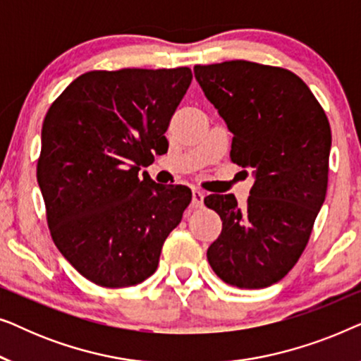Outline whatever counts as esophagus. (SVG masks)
I'll return each mask as SVG.
<instances>
[{"label": "esophagus", "mask_w": 361, "mask_h": 361, "mask_svg": "<svg viewBox=\"0 0 361 361\" xmlns=\"http://www.w3.org/2000/svg\"><path fill=\"white\" fill-rule=\"evenodd\" d=\"M204 192L200 189H194L192 190V205L195 207V209H200L202 205H204Z\"/></svg>", "instance_id": "obj_1"}]
</instances>
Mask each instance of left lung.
Listing matches in <instances>:
<instances>
[{
    "label": "left lung",
    "mask_w": 361,
    "mask_h": 361,
    "mask_svg": "<svg viewBox=\"0 0 361 361\" xmlns=\"http://www.w3.org/2000/svg\"><path fill=\"white\" fill-rule=\"evenodd\" d=\"M197 82L233 133L230 159L251 167L245 207L233 194L204 202L221 219L207 259L241 289L278 283L307 246L325 200L332 133L317 98L290 71L248 61L195 66Z\"/></svg>",
    "instance_id": "obj_1"
}]
</instances>
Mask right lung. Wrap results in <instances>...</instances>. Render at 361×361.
<instances>
[{
  "mask_svg": "<svg viewBox=\"0 0 361 361\" xmlns=\"http://www.w3.org/2000/svg\"><path fill=\"white\" fill-rule=\"evenodd\" d=\"M192 82L189 67L92 71L42 123L37 182L47 225L68 263L102 288L154 274L162 245L192 200L185 185L140 179Z\"/></svg>",
  "mask_w": 361,
  "mask_h": 361,
  "instance_id": "1",
  "label": "right lung"
}]
</instances>
